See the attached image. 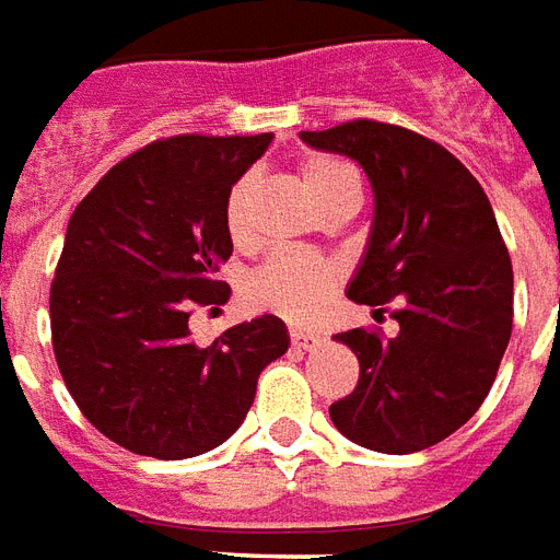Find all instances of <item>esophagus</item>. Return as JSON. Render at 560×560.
Segmentation results:
<instances>
[{"label":"esophagus","instance_id":"1","mask_svg":"<svg viewBox=\"0 0 560 560\" xmlns=\"http://www.w3.org/2000/svg\"><path fill=\"white\" fill-rule=\"evenodd\" d=\"M289 337H292V342H295L298 349H304V352L316 349V346L322 342L319 334H316V330H307V328H292L289 330Z\"/></svg>","mask_w":560,"mask_h":560}]
</instances>
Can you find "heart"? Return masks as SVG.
I'll use <instances>...</instances> for the list:
<instances>
[{
	"label": "heart",
	"instance_id": "obj_1",
	"mask_svg": "<svg viewBox=\"0 0 560 560\" xmlns=\"http://www.w3.org/2000/svg\"><path fill=\"white\" fill-rule=\"evenodd\" d=\"M301 182L310 196L330 211L340 202H358L361 185L352 163L330 154H313L301 163ZM256 202V178L244 175L226 196V232L232 244L250 241V214ZM337 285V268L313 253L277 250L247 280V298L259 310H275L285 319L307 322L319 316Z\"/></svg>",
	"mask_w": 560,
	"mask_h": 560
}]
</instances>
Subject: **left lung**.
I'll use <instances>...</instances> for the list:
<instances>
[{
	"label": "left lung",
	"instance_id": "obj_1",
	"mask_svg": "<svg viewBox=\"0 0 560 560\" xmlns=\"http://www.w3.org/2000/svg\"><path fill=\"white\" fill-rule=\"evenodd\" d=\"M301 140L358 161L373 187V226L346 295L373 313L399 298L394 340L364 328L334 337L361 378L330 420L370 451L432 447L480 409L510 342L513 268L492 206L451 151L415 130L358 118Z\"/></svg>",
	"mask_w": 560,
	"mask_h": 560
}]
</instances>
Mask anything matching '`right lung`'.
I'll return each mask as SVG.
<instances>
[{
	"label": "right lung",
	"instance_id": "right-lung-1",
	"mask_svg": "<svg viewBox=\"0 0 560 560\" xmlns=\"http://www.w3.org/2000/svg\"><path fill=\"white\" fill-rule=\"evenodd\" d=\"M185 133L116 163L68 220L50 289L56 364L85 420L140 456L190 459L238 430L289 349L271 313L190 340L196 304H226V196L271 145Z\"/></svg>",
	"mask_w": 560,
	"mask_h": 560
}]
</instances>
